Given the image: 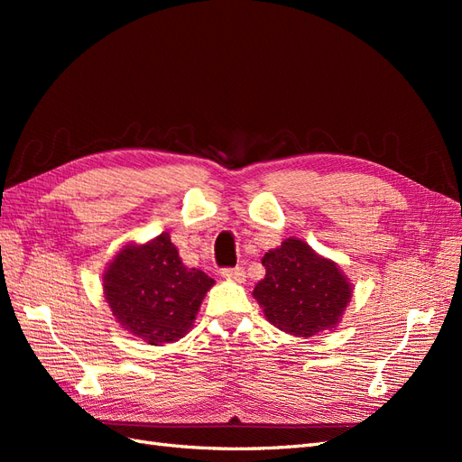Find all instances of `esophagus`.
I'll use <instances>...</instances> for the list:
<instances>
[{
	"label": "esophagus",
	"mask_w": 462,
	"mask_h": 462,
	"mask_svg": "<svg viewBox=\"0 0 462 462\" xmlns=\"http://www.w3.org/2000/svg\"><path fill=\"white\" fill-rule=\"evenodd\" d=\"M219 275L226 279H233V282H236V283H243L246 279V272H245V268H241V265H235V268H223L219 272Z\"/></svg>",
	"instance_id": "obj_1"
}]
</instances>
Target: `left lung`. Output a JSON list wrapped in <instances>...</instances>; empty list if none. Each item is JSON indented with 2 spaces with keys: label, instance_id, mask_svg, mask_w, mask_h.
Returning a JSON list of instances; mask_svg holds the SVG:
<instances>
[{
  "label": "left lung",
  "instance_id": "1",
  "mask_svg": "<svg viewBox=\"0 0 462 462\" xmlns=\"http://www.w3.org/2000/svg\"><path fill=\"white\" fill-rule=\"evenodd\" d=\"M262 263L265 277L253 295L275 328L299 337L335 328L353 295L337 265L299 239L265 253Z\"/></svg>",
  "mask_w": 462,
  "mask_h": 462
}]
</instances>
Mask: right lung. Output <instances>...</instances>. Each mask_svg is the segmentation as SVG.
Instances as JSON below:
<instances>
[{"label": "right lung", "mask_w": 462, "mask_h": 462, "mask_svg": "<svg viewBox=\"0 0 462 462\" xmlns=\"http://www.w3.org/2000/svg\"><path fill=\"white\" fill-rule=\"evenodd\" d=\"M212 285V277L180 262L167 233L141 246H125L104 275L111 312L148 345L183 337Z\"/></svg>", "instance_id": "right-lung-1"}]
</instances>
